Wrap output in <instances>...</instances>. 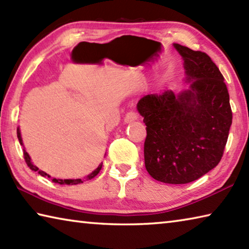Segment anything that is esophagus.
Instances as JSON below:
<instances>
[{"label": "esophagus", "mask_w": 249, "mask_h": 249, "mask_svg": "<svg viewBox=\"0 0 249 249\" xmlns=\"http://www.w3.org/2000/svg\"><path fill=\"white\" fill-rule=\"evenodd\" d=\"M137 117H138V115H137V113L136 112H128L127 114L125 115V119H124V122L126 124H128V123H132V122H134V121H136L137 120Z\"/></svg>", "instance_id": "obj_1"}]
</instances>
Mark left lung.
Masks as SVG:
<instances>
[{
  "instance_id": "left-lung-1",
  "label": "left lung",
  "mask_w": 249,
  "mask_h": 249,
  "mask_svg": "<svg viewBox=\"0 0 249 249\" xmlns=\"http://www.w3.org/2000/svg\"><path fill=\"white\" fill-rule=\"evenodd\" d=\"M174 47L183 60L188 89L146 95L137 111L147 126L148 174L160 182L184 184L220 162L233 115L224 78L208 54L179 44Z\"/></svg>"
}]
</instances>
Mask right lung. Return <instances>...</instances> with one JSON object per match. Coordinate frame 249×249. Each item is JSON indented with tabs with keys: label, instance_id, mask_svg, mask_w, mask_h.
Returning a JSON list of instances; mask_svg holds the SVG:
<instances>
[{
	"label": "right lung",
	"instance_id": "1",
	"mask_svg": "<svg viewBox=\"0 0 249 249\" xmlns=\"http://www.w3.org/2000/svg\"><path fill=\"white\" fill-rule=\"evenodd\" d=\"M18 141H19V144L22 145L23 147H24V144H23V140H22V135H20V130H19V127L18 128ZM24 158H25V161H26V163H27V166L29 167V169H32V170H34V171H38V174L40 175V176H43V177H48V178H50V176L49 175H47L46 174L45 171H43V170H39L38 168H37L36 166H34L33 165V162H32V159H31V157H29V155L27 154V151L25 150V147H24ZM102 165L103 163L101 162L100 165H99V167L96 168V169L94 170V171H92L90 175H88L86 178H84V180H82V179H56V178H53V181L54 183H59V184H79V183H82L83 181H86V180H91L92 178H94V177L99 174L100 172V170H101V168H102Z\"/></svg>",
	"mask_w": 249,
	"mask_h": 249
}]
</instances>
